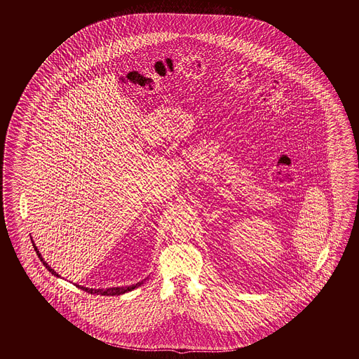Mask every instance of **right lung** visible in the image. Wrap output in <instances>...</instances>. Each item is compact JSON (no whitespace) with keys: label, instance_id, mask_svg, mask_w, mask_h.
<instances>
[{"label":"right lung","instance_id":"obj_1","mask_svg":"<svg viewBox=\"0 0 359 359\" xmlns=\"http://www.w3.org/2000/svg\"><path fill=\"white\" fill-rule=\"evenodd\" d=\"M34 250L36 252V255H38V258L41 259V262L43 263L44 267L48 270V271L51 272L54 276L56 278H59V275H57V272H55L50 266H48V263H46L44 262L43 258H42V254L39 252V250L36 249V246H35V243H33ZM141 284H143V282L137 283V284H133V285H129V287H113V288H107V290H95V288H87V287H81V285H76L79 288H81L83 291H87L88 294H102V296H118V294H126V292H130L133 290H135V288H138Z\"/></svg>","mask_w":359,"mask_h":359}]
</instances>
